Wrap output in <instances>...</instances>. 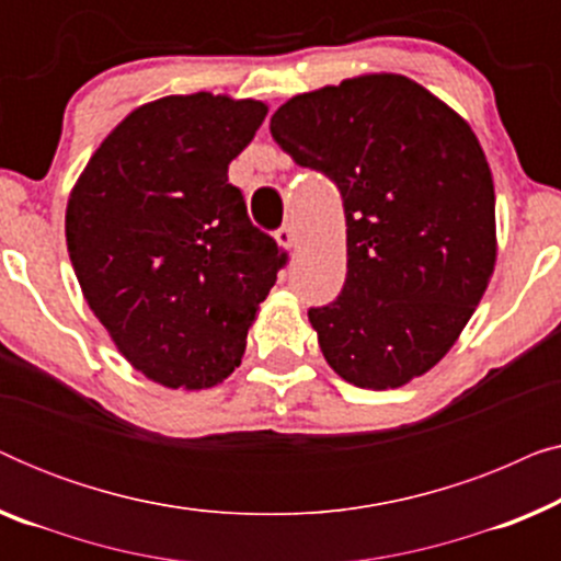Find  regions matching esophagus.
<instances>
[{"instance_id": "1", "label": "esophagus", "mask_w": 561, "mask_h": 561, "mask_svg": "<svg viewBox=\"0 0 561 561\" xmlns=\"http://www.w3.org/2000/svg\"><path fill=\"white\" fill-rule=\"evenodd\" d=\"M275 242H278L283 250H294V248H296V234H294V229H290V227H280L278 232H275Z\"/></svg>"}]
</instances>
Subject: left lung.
<instances>
[{
	"instance_id": "left-lung-1",
	"label": "left lung",
	"mask_w": 561,
	"mask_h": 561,
	"mask_svg": "<svg viewBox=\"0 0 561 561\" xmlns=\"http://www.w3.org/2000/svg\"><path fill=\"white\" fill-rule=\"evenodd\" d=\"M271 135L344 198L347 280L309 311L329 367L370 390L432 370L495 271V188L478 135L421 83L386 71L290 96Z\"/></svg>"
}]
</instances>
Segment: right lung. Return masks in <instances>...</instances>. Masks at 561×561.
Here are the masks:
<instances>
[{"mask_svg": "<svg viewBox=\"0 0 561 561\" xmlns=\"http://www.w3.org/2000/svg\"><path fill=\"white\" fill-rule=\"evenodd\" d=\"M265 114L257 99L209 91L137 106L68 196L81 294L119 355L158 386L204 390L232 375L286 263L227 175Z\"/></svg>", "mask_w": 561, "mask_h": 561, "instance_id": "right-lung-1", "label": "right lung"}]
</instances>
